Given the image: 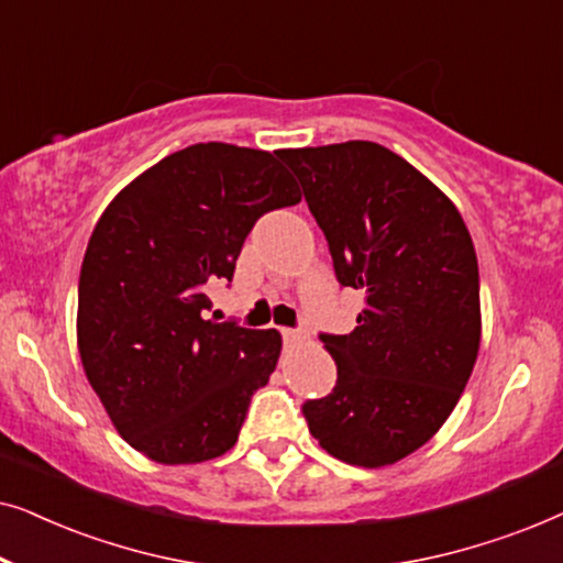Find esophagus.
<instances>
[{"instance_id":"esophagus-1","label":"esophagus","mask_w":563,"mask_h":563,"mask_svg":"<svg viewBox=\"0 0 563 563\" xmlns=\"http://www.w3.org/2000/svg\"><path fill=\"white\" fill-rule=\"evenodd\" d=\"M307 330L305 328H295V330H284V341L289 345H297V343H305L307 341Z\"/></svg>"}]
</instances>
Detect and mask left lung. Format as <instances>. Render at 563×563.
Here are the masks:
<instances>
[{"label": "left lung", "mask_w": 563, "mask_h": 563, "mask_svg": "<svg viewBox=\"0 0 563 563\" xmlns=\"http://www.w3.org/2000/svg\"><path fill=\"white\" fill-rule=\"evenodd\" d=\"M325 233L335 276L364 291L349 335H320L333 391L302 405L310 433L351 466L397 464L456 407L482 341L479 266L456 205L372 141L279 153Z\"/></svg>", "instance_id": "8db88e82"}]
</instances>
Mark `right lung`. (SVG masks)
Returning a JSON list of instances; mask_svg holds the SVG:
<instances>
[{
	"label": "right lung",
	"instance_id": "add662e5",
	"mask_svg": "<svg viewBox=\"0 0 563 563\" xmlns=\"http://www.w3.org/2000/svg\"><path fill=\"white\" fill-rule=\"evenodd\" d=\"M268 151L197 143L161 158L107 205L79 276L76 341L118 433L158 464H199L238 441L282 353L276 330L205 320L253 222L297 205Z\"/></svg>",
	"mask_w": 563,
	"mask_h": 563
}]
</instances>
